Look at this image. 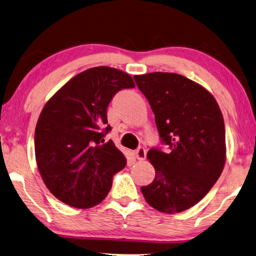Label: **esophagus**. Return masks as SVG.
Instances as JSON below:
<instances>
[{
	"instance_id": "obj_1",
	"label": "esophagus",
	"mask_w": 256,
	"mask_h": 256,
	"mask_svg": "<svg viewBox=\"0 0 256 256\" xmlns=\"http://www.w3.org/2000/svg\"><path fill=\"white\" fill-rule=\"evenodd\" d=\"M134 156L138 160H144L146 158V150L140 146L134 151Z\"/></svg>"
}]
</instances>
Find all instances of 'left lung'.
Instances as JSON below:
<instances>
[{"instance_id":"left-lung-1","label":"left lung","mask_w":256,"mask_h":256,"mask_svg":"<svg viewBox=\"0 0 256 256\" xmlns=\"http://www.w3.org/2000/svg\"><path fill=\"white\" fill-rule=\"evenodd\" d=\"M134 78L151 105L160 142L168 148L148 152L156 176L142 186V193L159 212H182L199 202L222 172V114L206 88L182 74L151 72Z\"/></svg>"}]
</instances>
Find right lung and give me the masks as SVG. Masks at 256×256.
<instances>
[{
	"instance_id": "right-lung-1",
	"label": "right lung",
	"mask_w": 256,
	"mask_h": 256,
	"mask_svg": "<svg viewBox=\"0 0 256 256\" xmlns=\"http://www.w3.org/2000/svg\"><path fill=\"white\" fill-rule=\"evenodd\" d=\"M134 88L130 74L108 66L91 68L60 88L40 112L35 130L40 173L57 199L76 208L100 204L126 159L114 142L106 110L122 88Z\"/></svg>"
}]
</instances>
